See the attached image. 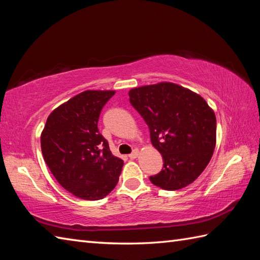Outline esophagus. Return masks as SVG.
Segmentation results:
<instances>
[{
	"mask_svg": "<svg viewBox=\"0 0 260 260\" xmlns=\"http://www.w3.org/2000/svg\"><path fill=\"white\" fill-rule=\"evenodd\" d=\"M128 156H129L131 159H135L137 156H139V150H137V148H135V150L132 152Z\"/></svg>",
	"mask_w": 260,
	"mask_h": 260,
	"instance_id": "1",
	"label": "esophagus"
}]
</instances>
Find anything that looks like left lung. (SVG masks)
Returning <instances> with one entry per match:
<instances>
[{
  "label": "left lung",
  "instance_id": "8db88e82",
  "mask_svg": "<svg viewBox=\"0 0 260 260\" xmlns=\"http://www.w3.org/2000/svg\"><path fill=\"white\" fill-rule=\"evenodd\" d=\"M128 96L163 157L161 172L150 176L152 183L168 191L191 184L212 157L217 131L213 110L198 93L171 82L134 88Z\"/></svg>",
  "mask_w": 260,
  "mask_h": 260
}]
</instances>
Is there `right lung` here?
<instances>
[{
    "label": "right lung",
    "instance_id": "right-lung-1",
    "mask_svg": "<svg viewBox=\"0 0 260 260\" xmlns=\"http://www.w3.org/2000/svg\"><path fill=\"white\" fill-rule=\"evenodd\" d=\"M115 91L87 90L49 115L41 150L54 178L84 200H101L116 186L123 159L114 156L99 133L103 107Z\"/></svg>",
    "mask_w": 260,
    "mask_h": 260
}]
</instances>
